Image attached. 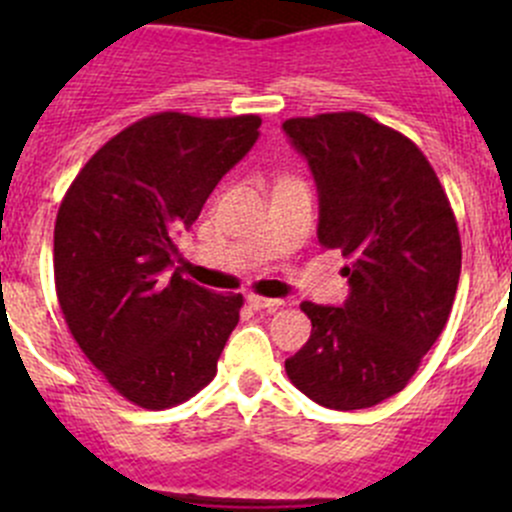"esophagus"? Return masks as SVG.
Here are the masks:
<instances>
[{
  "label": "esophagus",
  "mask_w": 512,
  "mask_h": 512,
  "mask_svg": "<svg viewBox=\"0 0 512 512\" xmlns=\"http://www.w3.org/2000/svg\"><path fill=\"white\" fill-rule=\"evenodd\" d=\"M247 302H250V307H255V309H267V312H275V309L282 307V299L260 297V294H247Z\"/></svg>",
  "instance_id": "obj_1"
}]
</instances>
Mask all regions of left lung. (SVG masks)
Returning a JSON list of instances; mask_svg holds the SVG:
<instances>
[{"instance_id": "8db88e82", "label": "left lung", "mask_w": 512, "mask_h": 512, "mask_svg": "<svg viewBox=\"0 0 512 512\" xmlns=\"http://www.w3.org/2000/svg\"><path fill=\"white\" fill-rule=\"evenodd\" d=\"M319 193V245L342 250V307L302 302L309 342L289 381L337 411L399 394L443 332L461 277V235L431 163L414 141L359 111L282 123Z\"/></svg>"}]
</instances>
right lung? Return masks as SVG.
Returning <instances> with one entry per match:
<instances>
[{"label":"right lung","mask_w":512,"mask_h":512,"mask_svg":"<svg viewBox=\"0 0 512 512\" xmlns=\"http://www.w3.org/2000/svg\"><path fill=\"white\" fill-rule=\"evenodd\" d=\"M260 116L163 111L101 146L61 200L54 280L71 337L108 384L170 409L213 381L242 294L173 272L175 237L260 136Z\"/></svg>","instance_id":"right-lung-1"}]
</instances>
